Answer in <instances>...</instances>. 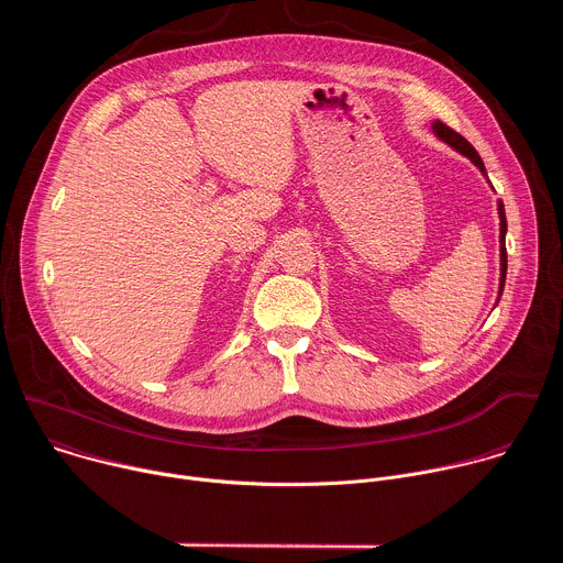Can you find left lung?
I'll list each match as a JSON object with an SVG mask.
<instances>
[{
  "instance_id": "obj_1",
  "label": "left lung",
  "mask_w": 563,
  "mask_h": 563,
  "mask_svg": "<svg viewBox=\"0 0 563 563\" xmlns=\"http://www.w3.org/2000/svg\"><path fill=\"white\" fill-rule=\"evenodd\" d=\"M432 131L437 133V137H441L443 142H448L452 148H456L461 155H465V157H470L472 163L478 167V172L484 174L486 178H488V174H486V167H484V159H481V155L476 153V148L463 137V135H459L456 131H452L448 124H443V122H434L432 124ZM490 183V180H488ZM499 243H501V278H499V296L504 294V285H506V272H508V254H506V231H508V224H506V211H504V202L499 200ZM499 300V298H497Z\"/></svg>"
}]
</instances>
